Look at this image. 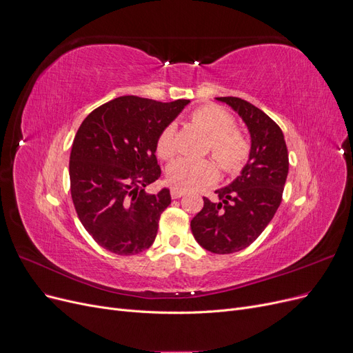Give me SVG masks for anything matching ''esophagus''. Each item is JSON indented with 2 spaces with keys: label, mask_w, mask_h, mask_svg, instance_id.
Masks as SVG:
<instances>
[{
  "label": "esophagus",
  "mask_w": 353,
  "mask_h": 353,
  "mask_svg": "<svg viewBox=\"0 0 353 353\" xmlns=\"http://www.w3.org/2000/svg\"><path fill=\"white\" fill-rule=\"evenodd\" d=\"M170 196H172V199H179V197L184 196V193H183V191L176 190V188H172V190H170Z\"/></svg>",
  "instance_id": "1"
}]
</instances>
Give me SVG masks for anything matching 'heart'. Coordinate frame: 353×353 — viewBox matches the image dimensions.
Here are the masks:
<instances>
[{"label":"heart","mask_w":353,"mask_h":353,"mask_svg":"<svg viewBox=\"0 0 353 353\" xmlns=\"http://www.w3.org/2000/svg\"><path fill=\"white\" fill-rule=\"evenodd\" d=\"M191 119L209 135V150L227 174H237L250 154V144L234 128L232 116L216 104H206L191 113ZM175 123L166 125L157 137L156 152L162 159L175 154ZM170 187L179 191H194L218 179V168L212 160L178 159L166 169Z\"/></svg>","instance_id":"obj_1"}]
</instances>
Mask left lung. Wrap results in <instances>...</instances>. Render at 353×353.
I'll list each match as a JSON object with an SVG mask.
<instances>
[{
	"instance_id": "8db88e82",
	"label": "left lung",
	"mask_w": 353,
	"mask_h": 353,
	"mask_svg": "<svg viewBox=\"0 0 353 353\" xmlns=\"http://www.w3.org/2000/svg\"><path fill=\"white\" fill-rule=\"evenodd\" d=\"M248 126L250 154L240 175L216 190L219 201L203 197V209L191 219L196 241L212 253L240 252L258 239L279 209L288 174L283 131L256 105L239 97H216Z\"/></svg>"
}]
</instances>
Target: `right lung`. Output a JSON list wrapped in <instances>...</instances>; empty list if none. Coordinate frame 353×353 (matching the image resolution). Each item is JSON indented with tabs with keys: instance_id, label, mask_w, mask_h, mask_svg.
<instances>
[{
	"instance_id": "1",
	"label": "right lung",
	"mask_w": 353,
	"mask_h": 353,
	"mask_svg": "<svg viewBox=\"0 0 353 353\" xmlns=\"http://www.w3.org/2000/svg\"><path fill=\"white\" fill-rule=\"evenodd\" d=\"M188 103L123 95L81 123L70 152V193L83 228L105 250L130 256L153 244L170 193L144 188L160 178L159 134Z\"/></svg>"
}]
</instances>
